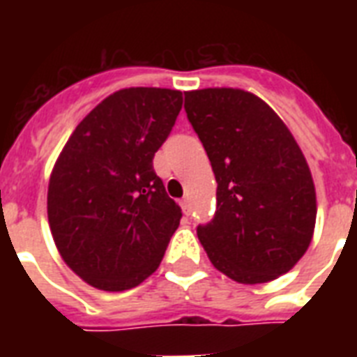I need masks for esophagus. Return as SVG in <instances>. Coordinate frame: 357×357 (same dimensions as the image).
Returning <instances> with one entry per match:
<instances>
[{"label": "esophagus", "mask_w": 357, "mask_h": 357, "mask_svg": "<svg viewBox=\"0 0 357 357\" xmlns=\"http://www.w3.org/2000/svg\"><path fill=\"white\" fill-rule=\"evenodd\" d=\"M181 209H183L185 215H190V209H192V207H190L189 198H183V200H181Z\"/></svg>", "instance_id": "1"}]
</instances>
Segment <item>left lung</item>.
I'll return each instance as SVG.
<instances>
[{
  "label": "left lung",
  "mask_w": 357,
  "mask_h": 357,
  "mask_svg": "<svg viewBox=\"0 0 357 357\" xmlns=\"http://www.w3.org/2000/svg\"><path fill=\"white\" fill-rule=\"evenodd\" d=\"M185 113L218 183L215 217L196 228L209 259L238 283L276 280L305 254L315 228V185L304 153L250 92H185Z\"/></svg>",
  "instance_id": "8db88e82"
}]
</instances>
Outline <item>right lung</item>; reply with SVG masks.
Listing matches in <instances>:
<instances>
[{"label": "right lung", "mask_w": 357, "mask_h": 357, "mask_svg": "<svg viewBox=\"0 0 357 357\" xmlns=\"http://www.w3.org/2000/svg\"><path fill=\"white\" fill-rule=\"evenodd\" d=\"M183 96L123 89L75 128L47 189V220L64 263L92 287L126 291L157 271L181 209L153 170Z\"/></svg>", "instance_id": "obj_1"}]
</instances>
